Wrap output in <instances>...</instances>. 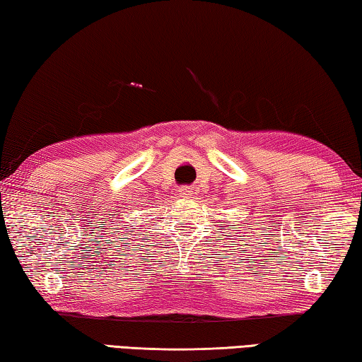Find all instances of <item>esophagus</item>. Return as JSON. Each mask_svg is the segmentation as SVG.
I'll return each mask as SVG.
<instances>
[{
  "label": "esophagus",
  "instance_id": "1",
  "mask_svg": "<svg viewBox=\"0 0 362 362\" xmlns=\"http://www.w3.org/2000/svg\"><path fill=\"white\" fill-rule=\"evenodd\" d=\"M179 194L183 196V198H192V196H193V188H189V187H180V188H179Z\"/></svg>",
  "mask_w": 362,
  "mask_h": 362
}]
</instances>
